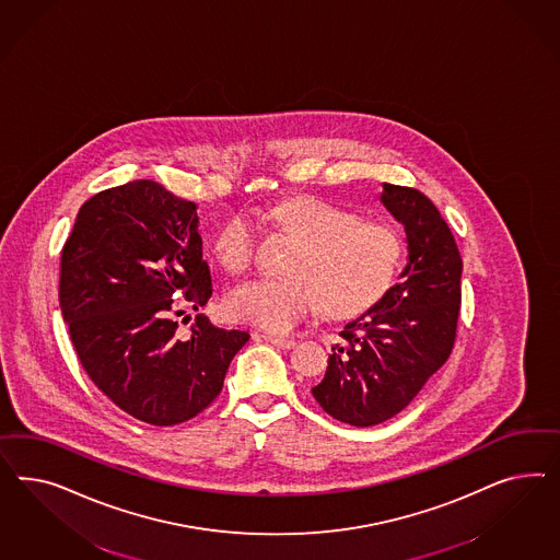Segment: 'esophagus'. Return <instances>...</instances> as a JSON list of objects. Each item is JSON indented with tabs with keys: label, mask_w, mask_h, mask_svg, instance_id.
I'll return each instance as SVG.
<instances>
[{
	"label": "esophagus",
	"mask_w": 560,
	"mask_h": 560,
	"mask_svg": "<svg viewBox=\"0 0 560 560\" xmlns=\"http://www.w3.org/2000/svg\"><path fill=\"white\" fill-rule=\"evenodd\" d=\"M267 340L271 342L272 347H277L281 351H291L295 347V340L277 339V337H267Z\"/></svg>",
	"instance_id": "34e87169"
}]
</instances>
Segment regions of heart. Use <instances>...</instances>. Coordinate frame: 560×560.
<instances>
[{
  "instance_id": "obj_1",
  "label": "heart",
  "mask_w": 560,
  "mask_h": 560,
  "mask_svg": "<svg viewBox=\"0 0 560 560\" xmlns=\"http://www.w3.org/2000/svg\"><path fill=\"white\" fill-rule=\"evenodd\" d=\"M279 220L304 237L289 262V277H258L232 289L228 310L242 323L271 335H288L324 304L335 316H351L377 304L400 267L402 242L382 221L324 199H300L279 209ZM260 223L242 211L221 228L215 255L230 272L255 262Z\"/></svg>"
}]
</instances>
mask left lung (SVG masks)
Here are the masks:
<instances>
[{"instance_id": "obj_1", "label": "left lung", "mask_w": 560, "mask_h": 560, "mask_svg": "<svg viewBox=\"0 0 560 560\" xmlns=\"http://www.w3.org/2000/svg\"><path fill=\"white\" fill-rule=\"evenodd\" d=\"M382 205L405 225L407 265L386 295L345 324L316 402L340 423L372 427L398 415L452 353L462 258L438 207L417 188L382 185Z\"/></svg>"}]
</instances>
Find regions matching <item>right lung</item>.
Listing matches in <instances>:
<instances>
[{"instance_id":"right-lung-1","label":"right lung","mask_w":560,"mask_h":560,"mask_svg":"<svg viewBox=\"0 0 560 560\" xmlns=\"http://www.w3.org/2000/svg\"><path fill=\"white\" fill-rule=\"evenodd\" d=\"M178 291L195 310L213 293L197 205L153 180L102 190L82 205L61 253V314L92 382L143 423L197 417L250 339L203 314L178 339Z\"/></svg>"}]
</instances>
